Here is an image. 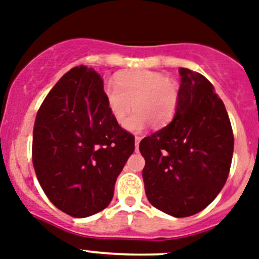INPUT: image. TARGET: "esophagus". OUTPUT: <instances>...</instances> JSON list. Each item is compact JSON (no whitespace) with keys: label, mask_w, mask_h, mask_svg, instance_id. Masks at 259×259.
<instances>
[{"label":"esophagus","mask_w":259,"mask_h":259,"mask_svg":"<svg viewBox=\"0 0 259 259\" xmlns=\"http://www.w3.org/2000/svg\"><path fill=\"white\" fill-rule=\"evenodd\" d=\"M140 140H141L140 136H136V138H135V145H136V151H139V144H140Z\"/></svg>","instance_id":"1"}]
</instances>
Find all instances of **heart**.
Wrapping results in <instances>:
<instances>
[{"mask_svg": "<svg viewBox=\"0 0 259 259\" xmlns=\"http://www.w3.org/2000/svg\"><path fill=\"white\" fill-rule=\"evenodd\" d=\"M108 111L119 125H124L132 108L136 110L127 127L140 131L149 123L162 128L173 120L180 105V86L166 74L136 69L120 73L115 83L105 88Z\"/></svg>", "mask_w": 259, "mask_h": 259, "instance_id": "heart-1", "label": "heart"}]
</instances>
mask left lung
<instances>
[{"label":"left lung","mask_w":259,"mask_h":259,"mask_svg":"<svg viewBox=\"0 0 259 259\" xmlns=\"http://www.w3.org/2000/svg\"><path fill=\"white\" fill-rule=\"evenodd\" d=\"M178 110L140 141L145 194L157 209L186 218L204 209L227 182L233 131L223 101L200 73L180 68Z\"/></svg>","instance_id":"obj_1"}]
</instances>
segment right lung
<instances>
[{"instance_id": "obj_1", "label": "right lung", "mask_w": 259, "mask_h": 259, "mask_svg": "<svg viewBox=\"0 0 259 259\" xmlns=\"http://www.w3.org/2000/svg\"><path fill=\"white\" fill-rule=\"evenodd\" d=\"M135 151V136L114 120L103 78L74 66L47 94L36 114L32 163L51 203L73 218L110 204L116 178Z\"/></svg>"}]
</instances>
